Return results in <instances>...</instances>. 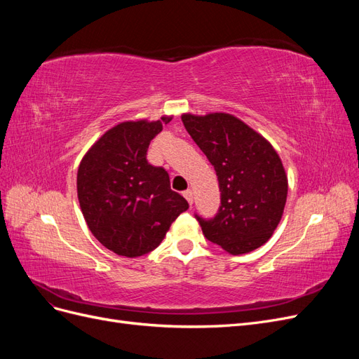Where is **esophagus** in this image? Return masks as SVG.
Instances as JSON below:
<instances>
[{
    "label": "esophagus",
    "instance_id": "34e87169",
    "mask_svg": "<svg viewBox=\"0 0 359 359\" xmlns=\"http://www.w3.org/2000/svg\"><path fill=\"white\" fill-rule=\"evenodd\" d=\"M182 194H184V198L187 199V202L190 205H193V191L191 190H186V191H182Z\"/></svg>",
    "mask_w": 359,
    "mask_h": 359
}]
</instances>
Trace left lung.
I'll list each match as a JSON object with an SVG mask.
<instances>
[{"label": "left lung", "instance_id": "left-lung-1", "mask_svg": "<svg viewBox=\"0 0 359 359\" xmlns=\"http://www.w3.org/2000/svg\"><path fill=\"white\" fill-rule=\"evenodd\" d=\"M191 139L215 169L220 208L212 219L194 214L208 241L231 255L264 245L278 226L287 177L265 137L229 114L181 116Z\"/></svg>", "mask_w": 359, "mask_h": 359}]
</instances>
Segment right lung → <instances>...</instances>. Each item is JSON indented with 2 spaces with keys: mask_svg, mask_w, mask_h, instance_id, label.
Listing matches in <instances>:
<instances>
[{
  "mask_svg": "<svg viewBox=\"0 0 359 359\" xmlns=\"http://www.w3.org/2000/svg\"><path fill=\"white\" fill-rule=\"evenodd\" d=\"M172 118L127 121L97 140L78 169V198L91 233L111 252L137 257L163 241L189 202L170 190L169 173L147 151Z\"/></svg>",
  "mask_w": 359,
  "mask_h": 359,
  "instance_id": "obj_1",
  "label": "right lung"
}]
</instances>
